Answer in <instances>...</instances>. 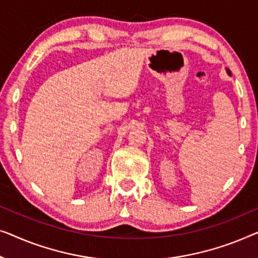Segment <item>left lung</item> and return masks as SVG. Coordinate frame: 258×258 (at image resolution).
<instances>
[{
	"label": "left lung",
	"mask_w": 258,
	"mask_h": 258,
	"mask_svg": "<svg viewBox=\"0 0 258 258\" xmlns=\"http://www.w3.org/2000/svg\"><path fill=\"white\" fill-rule=\"evenodd\" d=\"M227 72H228V74H229V75H230V71H229V70H228Z\"/></svg>",
	"instance_id": "left-lung-1"
}]
</instances>
